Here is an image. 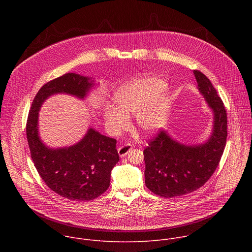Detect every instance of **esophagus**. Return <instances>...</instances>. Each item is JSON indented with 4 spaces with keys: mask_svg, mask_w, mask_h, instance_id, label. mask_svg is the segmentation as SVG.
Returning a JSON list of instances; mask_svg holds the SVG:
<instances>
[{
    "mask_svg": "<svg viewBox=\"0 0 252 252\" xmlns=\"http://www.w3.org/2000/svg\"><path fill=\"white\" fill-rule=\"evenodd\" d=\"M131 149H132V146L130 144H125V145H122V146L118 147L117 151H118V154H119L120 157H124L130 152Z\"/></svg>",
    "mask_w": 252,
    "mask_h": 252,
    "instance_id": "34e87169",
    "label": "esophagus"
}]
</instances>
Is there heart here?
<instances>
[{"label": "heart", "instance_id": "obj_1", "mask_svg": "<svg viewBox=\"0 0 252 252\" xmlns=\"http://www.w3.org/2000/svg\"><path fill=\"white\" fill-rule=\"evenodd\" d=\"M167 83L157 76H140L121 84L113 94L116 107L102 108V116L108 130L118 134L128 124L127 115L136 113V123L144 134L161 128L171 108V98L165 91Z\"/></svg>", "mask_w": 252, "mask_h": 252}]
</instances>
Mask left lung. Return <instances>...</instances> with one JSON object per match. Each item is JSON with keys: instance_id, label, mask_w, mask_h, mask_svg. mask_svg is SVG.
<instances>
[{"instance_id": "1", "label": "left lung", "mask_w": 252, "mask_h": 252, "mask_svg": "<svg viewBox=\"0 0 252 252\" xmlns=\"http://www.w3.org/2000/svg\"><path fill=\"white\" fill-rule=\"evenodd\" d=\"M197 88L213 112V128L203 144H181L161 131L144 150L145 185L156 195L172 198L202 187L215 173L227 139V113L211 80L193 72Z\"/></svg>"}]
</instances>
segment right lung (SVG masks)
<instances>
[{"label":"right lung","instance_id":"1","mask_svg":"<svg viewBox=\"0 0 252 252\" xmlns=\"http://www.w3.org/2000/svg\"><path fill=\"white\" fill-rule=\"evenodd\" d=\"M96 86L93 77L65 73L38 90L27 120V140L38 175L52 191L73 201H90L107 191L111 170L119 161L116 140L89 127L78 143L52 148L39 137L38 113L53 95L68 94L84 100Z\"/></svg>","mask_w":252,"mask_h":252}]
</instances>
